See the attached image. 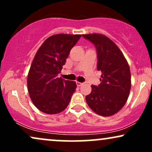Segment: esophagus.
<instances>
[{"label": "esophagus", "instance_id": "esophagus-1", "mask_svg": "<svg viewBox=\"0 0 152 152\" xmlns=\"http://www.w3.org/2000/svg\"><path fill=\"white\" fill-rule=\"evenodd\" d=\"M76 85H77L78 86H81L83 85V83H81V82H78V81H76Z\"/></svg>", "mask_w": 152, "mask_h": 152}]
</instances>
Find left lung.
I'll return each mask as SVG.
<instances>
[{"mask_svg":"<svg viewBox=\"0 0 152 152\" xmlns=\"http://www.w3.org/2000/svg\"><path fill=\"white\" fill-rule=\"evenodd\" d=\"M96 46L97 70L102 71L100 84L91 86L86 96L87 104L96 114L112 116L126 104L131 90L129 66L121 50L107 36L100 34L82 35Z\"/></svg>","mask_w":152,"mask_h":152,"instance_id":"1","label":"left lung"}]
</instances>
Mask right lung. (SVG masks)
Returning <instances> with one entry per match:
<instances>
[{
    "instance_id": "add662e5",
    "label": "right lung",
    "mask_w": 152,
    "mask_h": 152,
    "mask_svg": "<svg viewBox=\"0 0 152 152\" xmlns=\"http://www.w3.org/2000/svg\"><path fill=\"white\" fill-rule=\"evenodd\" d=\"M81 36L53 35L35 55L28 74V91L35 106L45 114H56L65 110L76 91V82L63 79L58 74Z\"/></svg>"
}]
</instances>
